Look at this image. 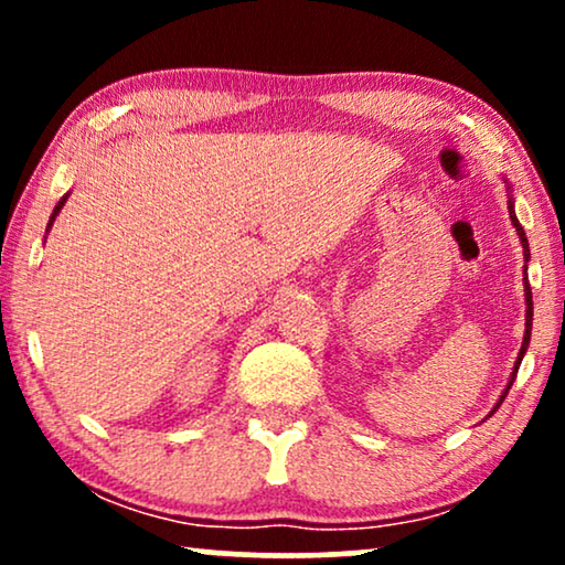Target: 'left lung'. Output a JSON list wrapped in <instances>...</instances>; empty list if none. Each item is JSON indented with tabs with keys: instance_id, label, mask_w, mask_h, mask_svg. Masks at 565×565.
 Returning <instances> with one entry per match:
<instances>
[{
	"instance_id": "1",
	"label": "left lung",
	"mask_w": 565,
	"mask_h": 565,
	"mask_svg": "<svg viewBox=\"0 0 565 565\" xmlns=\"http://www.w3.org/2000/svg\"><path fill=\"white\" fill-rule=\"evenodd\" d=\"M509 218H512V223H514V228H516V234H520V242H522V249H524V262L530 259V244H527V236H524V228L520 226V221H516V213H514V205H512V200H509ZM527 269V267H524ZM524 298H527V323H524V342H522V350H520V358H516V362H514V373H512V377H509V385H507V391H504V396L499 398V404L501 401L507 398V393H509V388H512V383H514V377H516V370H520V362H522V358H524V352H527V344H530V331H532V290H530V282H527V277H524ZM499 404H497V408H499ZM497 408H493V412H497Z\"/></svg>"
}]
</instances>
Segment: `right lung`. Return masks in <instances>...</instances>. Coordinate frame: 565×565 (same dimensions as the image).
<instances>
[{"label": "right lung", "mask_w": 565, "mask_h": 565, "mask_svg": "<svg viewBox=\"0 0 565 565\" xmlns=\"http://www.w3.org/2000/svg\"><path fill=\"white\" fill-rule=\"evenodd\" d=\"M64 203H66V195L64 198H61L58 200V205H56V211H53V215H51V221H49V228L53 226V221H56V215H58V211H61V207H64Z\"/></svg>", "instance_id": "1"}]
</instances>
